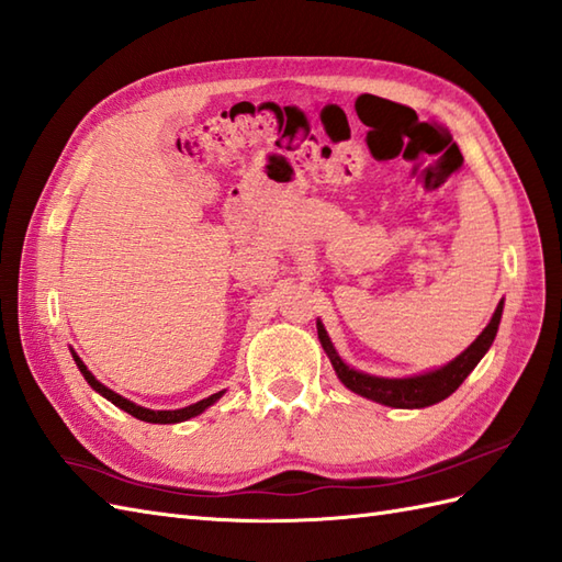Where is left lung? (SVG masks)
I'll return each instance as SVG.
<instances>
[{
	"label": "left lung",
	"instance_id": "left-lung-1",
	"mask_svg": "<svg viewBox=\"0 0 562 562\" xmlns=\"http://www.w3.org/2000/svg\"><path fill=\"white\" fill-rule=\"evenodd\" d=\"M503 306H505V302L497 304L491 324L483 328L481 336L475 338L469 348L453 357L451 362H447L445 367L429 369V372H423V374L401 376V379L374 376V374H367V372H360V369L350 367L338 355V350L333 348V342H330L328 333L321 321H316V328H318V340H321V345H324L328 360L345 386H348L352 393H357V396L369 398V401L381 403V405H389V408H408L411 411V408H427V405L445 401L463 384V379L473 372L475 364L483 360V355L491 350V345H493V340L497 336V328H499V318H503Z\"/></svg>",
	"mask_w": 562,
	"mask_h": 562
}]
</instances>
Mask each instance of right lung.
<instances>
[{
  "mask_svg": "<svg viewBox=\"0 0 562 562\" xmlns=\"http://www.w3.org/2000/svg\"><path fill=\"white\" fill-rule=\"evenodd\" d=\"M71 357H75V364L79 367V372L83 374V379H87V384H89L93 391L101 393L103 398H109V401H111L113 405H117V408H121V411H125V413H130L133 417H137V420H145V423H154V425L186 423V420H190V417L205 413L212 403H217V401L224 396V391H217V393H212V396L202 398V401H198V403H193V405H186V408H178V411H151V408H145V405H137V403H133V401H127L125 396H121V393H115L113 389L103 386L101 381L89 372V367L81 362V357H79L75 350H71Z\"/></svg>",
  "mask_w": 562,
  "mask_h": 562,
  "instance_id": "add662e5",
  "label": "right lung"
}]
</instances>
